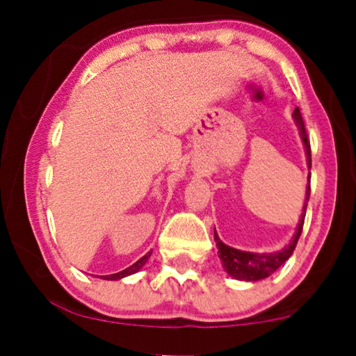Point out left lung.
Returning a JSON list of instances; mask_svg holds the SVG:
<instances>
[{"label":"left lung","instance_id":"8db88e82","mask_svg":"<svg viewBox=\"0 0 356 356\" xmlns=\"http://www.w3.org/2000/svg\"><path fill=\"white\" fill-rule=\"evenodd\" d=\"M291 116H293L296 128H298L300 138H301V140H303L306 163H308V168L311 170V145H309L308 136H306L305 123H303V118H301L300 108H295L293 115ZM309 175L311 173H308V186H306L303 212H301L298 225H296L293 240H291L289 245L284 248V250L275 251V252H251V251L236 250V248L225 245V243L218 238L216 228H213V240H216V245L218 248V257H220L223 269H225L228 275L233 277V279H236V280H245V282L262 280V279H266V277L274 274V272L279 269V267L284 264L285 261H289V257L293 254L296 243H298L301 230H303L305 213H306V207H308L309 191H311Z\"/></svg>","mask_w":356,"mask_h":356}]
</instances>
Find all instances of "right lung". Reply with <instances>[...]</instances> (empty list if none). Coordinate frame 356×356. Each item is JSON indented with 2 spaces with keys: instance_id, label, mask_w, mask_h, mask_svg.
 Returning a JSON list of instances; mask_svg holds the SVG:
<instances>
[{
  "instance_id": "add662e5",
  "label": "right lung",
  "mask_w": 356,
  "mask_h": 356,
  "mask_svg": "<svg viewBox=\"0 0 356 356\" xmlns=\"http://www.w3.org/2000/svg\"><path fill=\"white\" fill-rule=\"evenodd\" d=\"M150 254H152V251H149L147 254L140 257L139 261H136L133 266H129V267H128V269H124V270H121V272H116V274H110V275H100V279H104V280H121V279H124V277H128V275H133V274H136V272H139L140 269H143L145 262L149 261Z\"/></svg>"
}]
</instances>
